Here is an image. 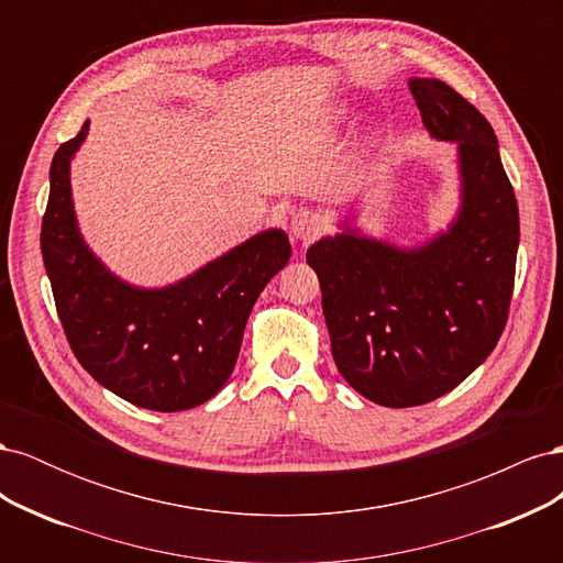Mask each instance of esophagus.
<instances>
[{"mask_svg":"<svg viewBox=\"0 0 563 563\" xmlns=\"http://www.w3.org/2000/svg\"><path fill=\"white\" fill-rule=\"evenodd\" d=\"M323 230V220L312 209H300L291 218V234L300 242H310Z\"/></svg>","mask_w":563,"mask_h":563,"instance_id":"obj_1","label":"esophagus"}]
</instances>
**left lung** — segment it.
<instances>
[{"instance_id":"left-lung-1","label":"left lung","mask_w":563,"mask_h":563,"mask_svg":"<svg viewBox=\"0 0 563 563\" xmlns=\"http://www.w3.org/2000/svg\"><path fill=\"white\" fill-rule=\"evenodd\" d=\"M411 93L424 129L460 145L457 220L416 251L350 230L308 251L340 376L389 408L434 401L486 362L509 317L519 246L515 187L488 119L446 81L411 79Z\"/></svg>"}]
</instances>
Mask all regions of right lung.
I'll list each match as a JSON object with an SVG mask.
<instances>
[{"mask_svg": "<svg viewBox=\"0 0 563 563\" xmlns=\"http://www.w3.org/2000/svg\"><path fill=\"white\" fill-rule=\"evenodd\" d=\"M87 131L84 122L56 150L42 218V258L65 338L91 378L117 397L147 411H187L232 376L246 319L291 258V244L282 230H267L176 286L143 291L119 282L75 223L70 157Z\"/></svg>", "mask_w": 563, "mask_h": 563, "instance_id": "obj_1", "label": "right lung"}]
</instances>
